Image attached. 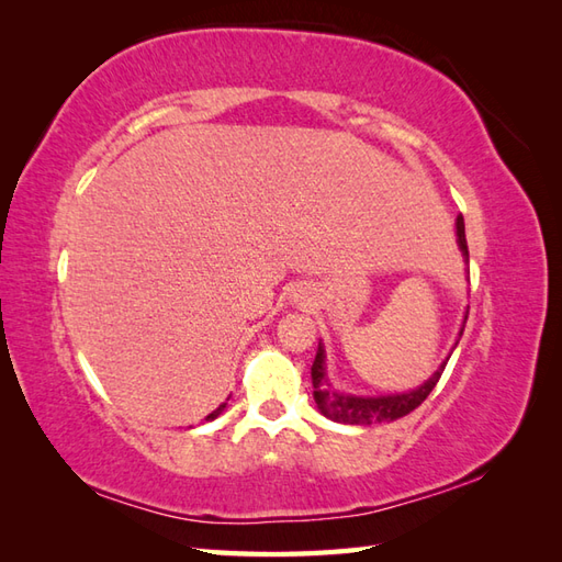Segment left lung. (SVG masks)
I'll list each match as a JSON object with an SVG mask.
<instances>
[{"label":"left lung","mask_w":562,"mask_h":562,"mask_svg":"<svg viewBox=\"0 0 562 562\" xmlns=\"http://www.w3.org/2000/svg\"><path fill=\"white\" fill-rule=\"evenodd\" d=\"M457 244L461 248V256L469 262V246H465V229H463V217L459 214L457 217ZM465 318H469V312L463 316V326ZM463 326L459 330V338L463 336ZM459 345V340H457ZM453 345V348H457ZM449 362V357L445 362L437 367V372L429 376L423 386H417L413 391H403V393H386V396H357V393H345L330 386V381L326 376V350L324 342H318V352L316 360L312 364V381H314V401L321 415L330 417V420L342 423V425H376V423H393L398 417L413 413L417 405H420L429 391L437 386V381L445 372V367Z\"/></svg>","instance_id":"8db88e82"}]
</instances>
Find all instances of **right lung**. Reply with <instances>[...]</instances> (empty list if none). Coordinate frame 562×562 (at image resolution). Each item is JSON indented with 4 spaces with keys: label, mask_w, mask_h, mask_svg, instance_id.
I'll list each match as a JSON object with an SVG mask.
<instances>
[{
    "label": "right lung",
    "mask_w": 562,
    "mask_h": 562,
    "mask_svg": "<svg viewBox=\"0 0 562 562\" xmlns=\"http://www.w3.org/2000/svg\"><path fill=\"white\" fill-rule=\"evenodd\" d=\"M224 408H226V403H222V405H220V408H217V411H212V413H210V415H207V417H205V420H214V417H220V415H222V413H224Z\"/></svg>",
    "instance_id": "1"
}]
</instances>
